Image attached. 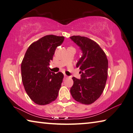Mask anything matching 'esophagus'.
Here are the masks:
<instances>
[{"label": "esophagus", "mask_w": 133, "mask_h": 133, "mask_svg": "<svg viewBox=\"0 0 133 133\" xmlns=\"http://www.w3.org/2000/svg\"><path fill=\"white\" fill-rule=\"evenodd\" d=\"M67 78H68V76H67V75H64V78L66 79Z\"/></svg>", "instance_id": "34e87169"}]
</instances>
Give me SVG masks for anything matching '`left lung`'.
I'll use <instances>...</instances> for the list:
<instances>
[{"instance_id": "8db88e82", "label": "left lung", "mask_w": 133, "mask_h": 133, "mask_svg": "<svg viewBox=\"0 0 133 133\" xmlns=\"http://www.w3.org/2000/svg\"><path fill=\"white\" fill-rule=\"evenodd\" d=\"M70 38L82 52L76 65L80 69L81 78L72 77L70 92L76 101L90 105L99 99L105 89L108 69L107 55L99 44L89 38L74 36Z\"/></svg>"}]
</instances>
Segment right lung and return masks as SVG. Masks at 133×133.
<instances>
[{
    "mask_svg": "<svg viewBox=\"0 0 133 133\" xmlns=\"http://www.w3.org/2000/svg\"><path fill=\"white\" fill-rule=\"evenodd\" d=\"M64 38L54 35L43 37L29 46L22 61L24 89L30 99L39 105L50 103L58 97L64 74L50 72L49 65Z\"/></svg>",
    "mask_w": 133,
    "mask_h": 133,
    "instance_id": "right-lung-1",
    "label": "right lung"
}]
</instances>
